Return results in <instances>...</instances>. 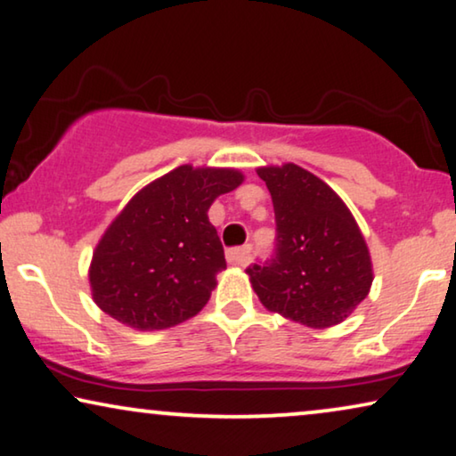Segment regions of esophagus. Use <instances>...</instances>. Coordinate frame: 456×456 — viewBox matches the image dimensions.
Instances as JSON below:
<instances>
[{
    "label": "esophagus",
    "mask_w": 456,
    "mask_h": 456,
    "mask_svg": "<svg viewBox=\"0 0 456 456\" xmlns=\"http://www.w3.org/2000/svg\"><path fill=\"white\" fill-rule=\"evenodd\" d=\"M249 258H252V248H249V246L235 248V249H229V252H227L229 265H233V266H246Z\"/></svg>",
    "instance_id": "obj_1"
}]
</instances>
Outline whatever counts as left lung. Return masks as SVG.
Wrapping results in <instances>:
<instances>
[{
	"label": "left lung",
	"instance_id": "obj_1",
	"mask_svg": "<svg viewBox=\"0 0 456 456\" xmlns=\"http://www.w3.org/2000/svg\"><path fill=\"white\" fill-rule=\"evenodd\" d=\"M271 191L277 252L248 268L266 310L310 329L343 322L368 297L374 268L368 243L341 196L295 163L256 169Z\"/></svg>",
	"mask_w": 456,
	"mask_h": 456
}]
</instances>
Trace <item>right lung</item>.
<instances>
[{"mask_svg":"<svg viewBox=\"0 0 456 456\" xmlns=\"http://www.w3.org/2000/svg\"><path fill=\"white\" fill-rule=\"evenodd\" d=\"M231 167L179 165L144 185L93 252L88 281L94 304L136 330H163L207 305L225 252L208 208L241 185Z\"/></svg>","mask_w":456,"mask_h":456,"instance_id":"obj_1","label":"right lung"}]
</instances>
